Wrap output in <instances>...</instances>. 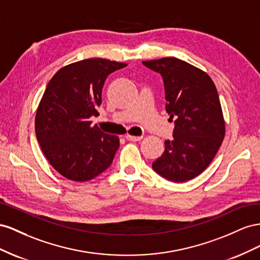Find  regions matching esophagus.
<instances>
[{
  "label": "esophagus",
  "mask_w": 260,
  "mask_h": 260,
  "mask_svg": "<svg viewBox=\"0 0 260 260\" xmlns=\"http://www.w3.org/2000/svg\"><path fill=\"white\" fill-rule=\"evenodd\" d=\"M125 138L129 140V142H138V140H142L143 136H132V135H126Z\"/></svg>",
  "instance_id": "obj_1"
}]
</instances>
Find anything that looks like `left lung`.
<instances>
[{"label":"left lung","instance_id":"8db88e82","mask_svg":"<svg viewBox=\"0 0 260 260\" xmlns=\"http://www.w3.org/2000/svg\"><path fill=\"white\" fill-rule=\"evenodd\" d=\"M165 85L166 110L175 118L173 139L152 169L171 182H186L203 173L225 134L217 88L205 72L176 57L144 61Z\"/></svg>","mask_w":260,"mask_h":260}]
</instances>
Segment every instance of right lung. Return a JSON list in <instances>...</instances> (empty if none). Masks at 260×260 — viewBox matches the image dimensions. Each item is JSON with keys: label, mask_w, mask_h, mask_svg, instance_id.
<instances>
[{"label": "right lung", "mask_w": 260, "mask_h": 260, "mask_svg": "<svg viewBox=\"0 0 260 260\" xmlns=\"http://www.w3.org/2000/svg\"><path fill=\"white\" fill-rule=\"evenodd\" d=\"M127 64L88 58L70 64L51 78L36 114V136L56 171L86 182L111 166L120 147L117 136L103 133L89 118L98 116L107 77Z\"/></svg>", "instance_id": "obj_1"}]
</instances>
